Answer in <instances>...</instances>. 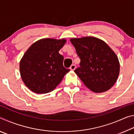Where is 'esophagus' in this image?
<instances>
[{
    "label": "esophagus",
    "mask_w": 134,
    "mask_h": 134,
    "mask_svg": "<svg viewBox=\"0 0 134 134\" xmlns=\"http://www.w3.org/2000/svg\"><path fill=\"white\" fill-rule=\"evenodd\" d=\"M76 65L75 64H72L71 66H70V70H72V71H73V70H75V69H76Z\"/></svg>",
    "instance_id": "1"
}]
</instances>
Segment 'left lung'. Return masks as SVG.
<instances>
[{"label": "left lung", "mask_w": 134, "mask_h": 134, "mask_svg": "<svg viewBox=\"0 0 134 134\" xmlns=\"http://www.w3.org/2000/svg\"><path fill=\"white\" fill-rule=\"evenodd\" d=\"M80 59L74 70L81 80L95 93L106 92L116 82L119 73L118 58L106 43L87 37L70 40Z\"/></svg>", "instance_id": "obj_1"}]
</instances>
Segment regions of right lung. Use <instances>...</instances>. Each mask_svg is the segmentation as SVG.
I'll list each match as a JSON object with an SVG mask.
<instances>
[{
	"mask_svg": "<svg viewBox=\"0 0 134 134\" xmlns=\"http://www.w3.org/2000/svg\"><path fill=\"white\" fill-rule=\"evenodd\" d=\"M66 40H40L31 45L20 62L22 80L31 91L47 93L53 90L70 71L63 66L64 57L58 51Z\"/></svg>",
	"mask_w": 134,
	"mask_h": 134,
	"instance_id": "1",
	"label": "right lung"
}]
</instances>
